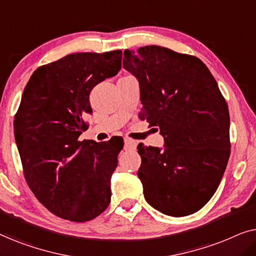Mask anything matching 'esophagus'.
Segmentation results:
<instances>
[{"label": "esophagus", "mask_w": 256, "mask_h": 256, "mask_svg": "<svg viewBox=\"0 0 256 256\" xmlns=\"http://www.w3.org/2000/svg\"><path fill=\"white\" fill-rule=\"evenodd\" d=\"M136 146H138V143H136V141H134V140L128 138H124V149L126 150H135Z\"/></svg>", "instance_id": "obj_1"}]
</instances>
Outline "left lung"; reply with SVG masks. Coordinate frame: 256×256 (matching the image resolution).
Listing matches in <instances>:
<instances>
[{
	"label": "left lung",
	"mask_w": 256,
	"mask_h": 256,
	"mask_svg": "<svg viewBox=\"0 0 256 256\" xmlns=\"http://www.w3.org/2000/svg\"><path fill=\"white\" fill-rule=\"evenodd\" d=\"M146 118L163 148L138 146L146 200L171 216L197 212L218 188L230 157L228 107L200 59L149 45L124 50Z\"/></svg>",
	"instance_id": "obj_1"
}]
</instances>
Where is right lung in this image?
Instances as JSON below:
<instances>
[{"mask_svg":"<svg viewBox=\"0 0 256 256\" xmlns=\"http://www.w3.org/2000/svg\"><path fill=\"white\" fill-rule=\"evenodd\" d=\"M122 51L72 54L30 76L14 130L26 183L54 214L84 222L110 202V178L124 146L84 140L93 87L118 74Z\"/></svg>","mask_w":256,"mask_h":256,"instance_id":"obj_1","label":"right lung"}]
</instances>
